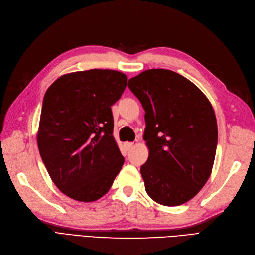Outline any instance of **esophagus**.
I'll use <instances>...</instances> for the list:
<instances>
[{"instance_id":"34e87169","label":"esophagus","mask_w":255,"mask_h":255,"mask_svg":"<svg viewBox=\"0 0 255 255\" xmlns=\"http://www.w3.org/2000/svg\"><path fill=\"white\" fill-rule=\"evenodd\" d=\"M133 146H134V143H133V142H128V141L125 142V148H126L128 151L132 149V148H133Z\"/></svg>"}]
</instances>
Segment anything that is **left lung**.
<instances>
[{
    "label": "left lung",
    "instance_id": "8db88e82",
    "mask_svg": "<svg viewBox=\"0 0 255 255\" xmlns=\"http://www.w3.org/2000/svg\"><path fill=\"white\" fill-rule=\"evenodd\" d=\"M128 86L144 109L149 156L140 173L146 192L164 206L187 203L207 182L215 162L212 105L193 82L163 68L144 71Z\"/></svg>",
    "mask_w": 255,
    "mask_h": 255
}]
</instances>
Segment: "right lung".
I'll list each match as a JSON object with an SVG mask.
<instances>
[{
    "label": "right lung",
    "instance_id": "right-lung-1",
    "mask_svg": "<svg viewBox=\"0 0 255 255\" xmlns=\"http://www.w3.org/2000/svg\"><path fill=\"white\" fill-rule=\"evenodd\" d=\"M127 82L118 71H81L59 77L45 93L38 150L53 183L75 201L105 195L125 163L113 136L112 106Z\"/></svg>",
    "mask_w": 255,
    "mask_h": 255
}]
</instances>
